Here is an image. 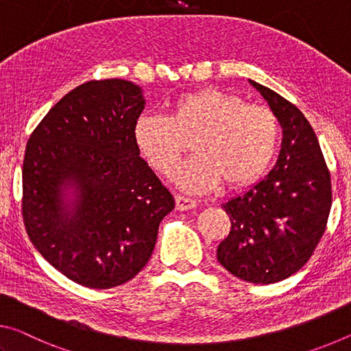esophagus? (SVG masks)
Segmentation results:
<instances>
[{
	"instance_id": "esophagus-1",
	"label": "esophagus",
	"mask_w": 351,
	"mask_h": 351,
	"mask_svg": "<svg viewBox=\"0 0 351 351\" xmlns=\"http://www.w3.org/2000/svg\"><path fill=\"white\" fill-rule=\"evenodd\" d=\"M196 200L185 197V196H180V194H177L176 196V208L179 211H186V210H191L196 206Z\"/></svg>"
}]
</instances>
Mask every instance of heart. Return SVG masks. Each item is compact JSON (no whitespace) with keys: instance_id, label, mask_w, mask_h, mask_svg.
I'll list each match as a JSON object with an SVG mask.
<instances>
[{"instance_id":"b5f03b06","label":"heart","mask_w":351,"mask_h":351,"mask_svg":"<svg viewBox=\"0 0 351 351\" xmlns=\"http://www.w3.org/2000/svg\"><path fill=\"white\" fill-rule=\"evenodd\" d=\"M134 138L162 176L172 174L191 140L194 155L177 168L174 179L188 193H206L221 182L238 189L260 180L277 154L280 123L271 108L208 87L182 95L166 118H138Z\"/></svg>"}]
</instances>
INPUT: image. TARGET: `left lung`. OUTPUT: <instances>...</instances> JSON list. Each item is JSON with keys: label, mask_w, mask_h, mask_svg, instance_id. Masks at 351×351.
<instances>
[{"label": "left lung", "mask_w": 351, "mask_h": 351, "mask_svg": "<svg viewBox=\"0 0 351 351\" xmlns=\"http://www.w3.org/2000/svg\"><path fill=\"white\" fill-rule=\"evenodd\" d=\"M277 114L283 141L269 174L222 208L232 222L217 247L230 274L255 285L291 277L314 254L331 208V179L311 124L274 90L250 80Z\"/></svg>", "instance_id": "obj_1"}]
</instances>
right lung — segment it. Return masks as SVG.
Returning a JSON list of instances; mask_svg holds the SVG:
<instances>
[{
  "instance_id": "add662e5",
  "label": "right lung",
  "mask_w": 351,
  "mask_h": 351,
  "mask_svg": "<svg viewBox=\"0 0 351 351\" xmlns=\"http://www.w3.org/2000/svg\"><path fill=\"white\" fill-rule=\"evenodd\" d=\"M143 90L90 80L66 93L29 136L23 222L51 266L85 288L125 283L151 258L174 197L140 157Z\"/></svg>"
}]
</instances>
